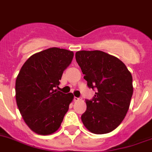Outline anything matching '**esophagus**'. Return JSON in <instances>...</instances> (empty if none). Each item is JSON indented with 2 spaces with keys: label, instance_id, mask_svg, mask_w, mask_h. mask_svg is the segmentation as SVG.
Here are the masks:
<instances>
[{
  "label": "esophagus",
  "instance_id": "obj_1",
  "mask_svg": "<svg viewBox=\"0 0 152 152\" xmlns=\"http://www.w3.org/2000/svg\"><path fill=\"white\" fill-rule=\"evenodd\" d=\"M80 100V98H77V97H74V102H77V101H79Z\"/></svg>",
  "mask_w": 152,
  "mask_h": 152
}]
</instances>
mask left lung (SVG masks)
I'll use <instances>...</instances> for the list:
<instances>
[{
    "mask_svg": "<svg viewBox=\"0 0 152 152\" xmlns=\"http://www.w3.org/2000/svg\"><path fill=\"white\" fill-rule=\"evenodd\" d=\"M75 58L90 88H96L81 121L97 134L115 130L124 120L133 94L132 76L118 58L101 50H80Z\"/></svg>",
    "mask_w": 152,
    "mask_h": 152,
    "instance_id": "obj_1",
    "label": "left lung"
}]
</instances>
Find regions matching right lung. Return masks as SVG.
I'll return each mask as SVG.
<instances>
[{
  "label": "right lung",
  "instance_id": "right-lung-1",
  "mask_svg": "<svg viewBox=\"0 0 152 152\" xmlns=\"http://www.w3.org/2000/svg\"><path fill=\"white\" fill-rule=\"evenodd\" d=\"M73 51L50 48L26 61L15 83L16 102L22 118L38 134H53L60 128L74 95L56 89Z\"/></svg>",
  "mask_w": 152,
  "mask_h": 152
}]
</instances>
